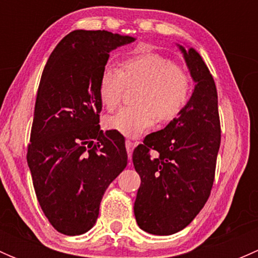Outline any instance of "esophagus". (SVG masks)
<instances>
[{
  "instance_id": "esophagus-1",
  "label": "esophagus",
  "mask_w": 258,
  "mask_h": 258,
  "mask_svg": "<svg viewBox=\"0 0 258 258\" xmlns=\"http://www.w3.org/2000/svg\"><path fill=\"white\" fill-rule=\"evenodd\" d=\"M136 142H132L130 141V140H127L126 141V150H127V153H128V158L131 160L132 157V152H134V148L136 147Z\"/></svg>"
}]
</instances>
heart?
<instances>
[{
    "instance_id": "obj_1",
    "label": "heart",
    "mask_w": 258,
    "mask_h": 258,
    "mask_svg": "<svg viewBox=\"0 0 258 258\" xmlns=\"http://www.w3.org/2000/svg\"><path fill=\"white\" fill-rule=\"evenodd\" d=\"M140 85L135 102L106 117L108 130L127 137H137L160 119L175 121L188 106L192 79L183 67L157 52H137L119 62V69L103 67L98 77V97L107 110L121 102L124 86Z\"/></svg>"
}]
</instances>
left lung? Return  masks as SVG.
<instances>
[{
	"instance_id": "obj_1",
	"label": "left lung",
	"mask_w": 258,
	"mask_h": 258,
	"mask_svg": "<svg viewBox=\"0 0 258 258\" xmlns=\"http://www.w3.org/2000/svg\"><path fill=\"white\" fill-rule=\"evenodd\" d=\"M183 52L196 82L188 106L161 131L145 137L132 161L141 177L135 216L148 233L167 236L183 230L209 200L221 144L217 90L199 52ZM151 150L159 156L152 159Z\"/></svg>"
}]
</instances>
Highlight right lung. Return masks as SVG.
<instances>
[{"label": "right lung", "instance_id": "right-lung-1", "mask_svg": "<svg viewBox=\"0 0 258 258\" xmlns=\"http://www.w3.org/2000/svg\"><path fill=\"white\" fill-rule=\"evenodd\" d=\"M132 41L108 31H72L43 69L27 163L41 209L63 235L93 227L106 188L127 166L124 139L100 131L98 77L110 52Z\"/></svg>", "mask_w": 258, "mask_h": 258}]
</instances>
